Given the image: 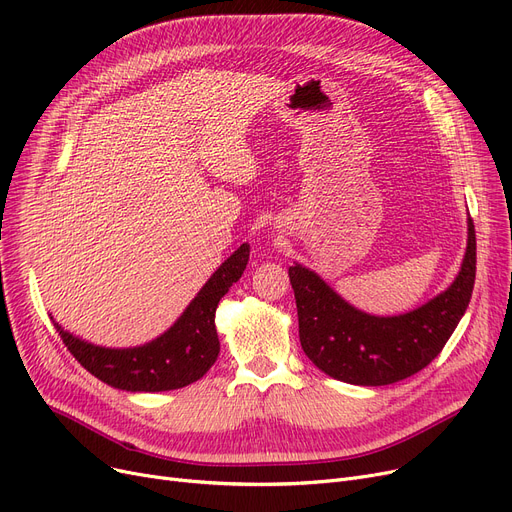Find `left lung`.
Masks as SVG:
<instances>
[{
    "label": "left lung",
    "mask_w": 512,
    "mask_h": 512,
    "mask_svg": "<svg viewBox=\"0 0 512 512\" xmlns=\"http://www.w3.org/2000/svg\"><path fill=\"white\" fill-rule=\"evenodd\" d=\"M477 270L475 226L462 268L448 291L402 316L379 318L351 307L314 272L288 268L299 316V339L307 358L332 379L379 387L404 381L429 366L448 343L469 307Z\"/></svg>",
    "instance_id": "left-lung-1"
}]
</instances>
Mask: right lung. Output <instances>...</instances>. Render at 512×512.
<instances>
[{
  "label": "right lung",
  "mask_w": 512,
  "mask_h": 512,
  "mask_svg": "<svg viewBox=\"0 0 512 512\" xmlns=\"http://www.w3.org/2000/svg\"><path fill=\"white\" fill-rule=\"evenodd\" d=\"M249 253V244H240L238 251L219 265L177 322L146 345L108 349L73 337L56 322L54 326L75 360L110 387L144 393L182 389L201 379L217 360L215 309L230 286L240 280L249 263Z\"/></svg>",
  "instance_id": "right-lung-1"
}]
</instances>
